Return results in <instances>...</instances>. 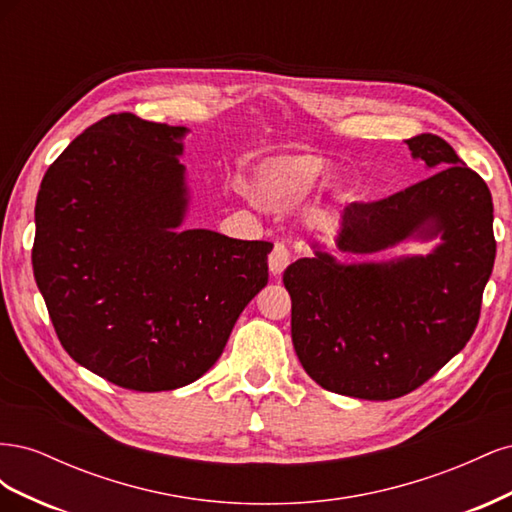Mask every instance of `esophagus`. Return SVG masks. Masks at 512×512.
Masks as SVG:
<instances>
[{"instance_id": "1", "label": "esophagus", "mask_w": 512, "mask_h": 512, "mask_svg": "<svg viewBox=\"0 0 512 512\" xmlns=\"http://www.w3.org/2000/svg\"><path fill=\"white\" fill-rule=\"evenodd\" d=\"M288 265H290V250L284 243H275L273 252L269 256V271L273 275H282Z\"/></svg>"}]
</instances>
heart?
<instances>
[{
  "instance_id": "b5f03b06",
  "label": "heart",
  "mask_w": 512,
  "mask_h": 512,
  "mask_svg": "<svg viewBox=\"0 0 512 512\" xmlns=\"http://www.w3.org/2000/svg\"><path fill=\"white\" fill-rule=\"evenodd\" d=\"M327 177V164L318 156H284L258 170L256 194L267 205H292L316 190Z\"/></svg>"
}]
</instances>
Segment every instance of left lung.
Returning <instances> with one entry per match:
<instances>
[{
    "mask_svg": "<svg viewBox=\"0 0 512 512\" xmlns=\"http://www.w3.org/2000/svg\"><path fill=\"white\" fill-rule=\"evenodd\" d=\"M433 175L389 198L352 203L337 247L374 254L410 237L427 256L342 265L314 245L284 271L292 344L322 389L386 401L425 384L470 342L495 260L487 183L436 134L408 138Z\"/></svg>",
    "mask_w": 512,
    "mask_h": 512,
    "instance_id": "8db88e82",
    "label": "left lung"
}]
</instances>
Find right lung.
<instances>
[{
  "label": "right lung",
  "mask_w": 512,
  "mask_h": 512,
  "mask_svg": "<svg viewBox=\"0 0 512 512\" xmlns=\"http://www.w3.org/2000/svg\"><path fill=\"white\" fill-rule=\"evenodd\" d=\"M185 132L108 115L49 166L36 200L34 277L59 342L130 391L198 380L269 282L273 243L179 230Z\"/></svg>",
  "instance_id": "1"
}]
</instances>
